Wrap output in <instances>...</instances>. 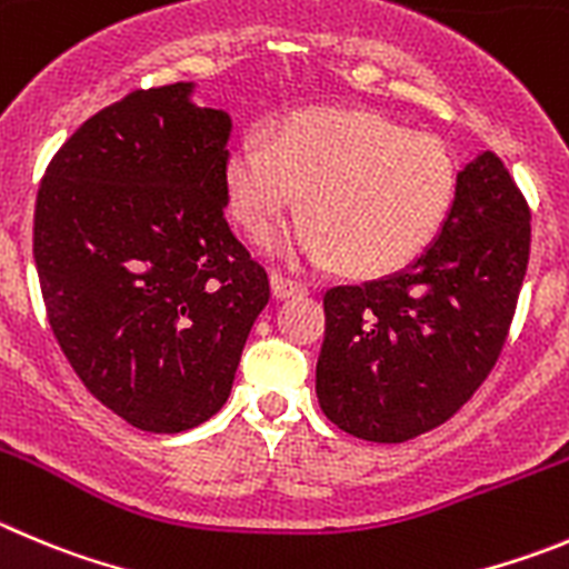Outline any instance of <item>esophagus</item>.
Returning a JSON list of instances; mask_svg holds the SVG:
<instances>
[{"label":"esophagus","mask_w":569,"mask_h":569,"mask_svg":"<svg viewBox=\"0 0 569 569\" xmlns=\"http://www.w3.org/2000/svg\"><path fill=\"white\" fill-rule=\"evenodd\" d=\"M269 283H272V295L278 297V300H286V297H295V295H306V291H309V286L289 278V274L283 272H272Z\"/></svg>","instance_id":"1"}]
</instances>
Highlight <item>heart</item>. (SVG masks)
I'll use <instances>...</instances> for the list:
<instances>
[{"instance_id":"1","label":"heart","mask_w":569,"mask_h":569,"mask_svg":"<svg viewBox=\"0 0 569 569\" xmlns=\"http://www.w3.org/2000/svg\"><path fill=\"white\" fill-rule=\"evenodd\" d=\"M224 193L254 238L300 201L309 210L278 249L379 278L418 258L458 196V164L435 137L412 134L373 111L300 109L267 137L247 131L224 159Z\"/></svg>"}]
</instances>
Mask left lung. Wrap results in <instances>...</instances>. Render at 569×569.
I'll return each mask as SVG.
<instances>
[{"instance_id":"1","label":"left lung","mask_w":569,"mask_h":569,"mask_svg":"<svg viewBox=\"0 0 569 569\" xmlns=\"http://www.w3.org/2000/svg\"><path fill=\"white\" fill-rule=\"evenodd\" d=\"M528 254V201L502 159L482 151L458 173L452 210L421 258L326 291L322 412L373 443L449 421L500 359Z\"/></svg>"}]
</instances>
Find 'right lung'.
<instances>
[{"mask_svg": "<svg viewBox=\"0 0 569 569\" xmlns=\"http://www.w3.org/2000/svg\"><path fill=\"white\" fill-rule=\"evenodd\" d=\"M193 83L137 89L69 137L36 196L33 258L63 357L146 432L212 418L232 390L267 269L224 219L232 120Z\"/></svg>", "mask_w": 569, "mask_h": 569, "instance_id": "add662e5", "label": "right lung"}]
</instances>
